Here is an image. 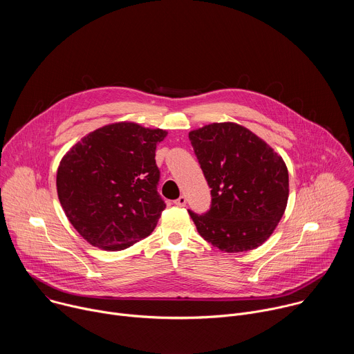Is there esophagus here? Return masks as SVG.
Returning a JSON list of instances; mask_svg holds the SVG:
<instances>
[{
    "mask_svg": "<svg viewBox=\"0 0 354 354\" xmlns=\"http://www.w3.org/2000/svg\"><path fill=\"white\" fill-rule=\"evenodd\" d=\"M174 203L176 205V206H179V207H183V206H186V197L185 196H180L179 198H176Z\"/></svg>",
    "mask_w": 354,
    "mask_h": 354,
    "instance_id": "obj_1",
    "label": "esophagus"
}]
</instances>
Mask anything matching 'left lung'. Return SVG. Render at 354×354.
I'll list each match as a JSON object with an SVG mask.
<instances>
[{"mask_svg":"<svg viewBox=\"0 0 354 354\" xmlns=\"http://www.w3.org/2000/svg\"><path fill=\"white\" fill-rule=\"evenodd\" d=\"M189 140L212 187L209 213L189 212L197 232L228 254L257 249L287 207L288 171L281 156L234 122L192 130Z\"/></svg>","mask_w":354,"mask_h":354,"instance_id":"obj_1","label":"left lung"}]
</instances>
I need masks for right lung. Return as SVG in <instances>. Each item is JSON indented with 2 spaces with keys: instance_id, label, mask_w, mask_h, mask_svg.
Returning a JSON list of instances; mask_svg holds the SVG:
<instances>
[{
  "instance_id": "add662e5",
  "label": "right lung",
  "mask_w": 354,
  "mask_h": 354,
  "mask_svg": "<svg viewBox=\"0 0 354 354\" xmlns=\"http://www.w3.org/2000/svg\"><path fill=\"white\" fill-rule=\"evenodd\" d=\"M162 129L116 122L74 144L57 168L60 205L92 246L122 250L148 236L165 210L158 196L156 148Z\"/></svg>"
}]
</instances>
